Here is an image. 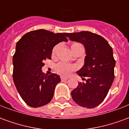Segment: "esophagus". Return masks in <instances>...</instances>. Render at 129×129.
Masks as SVG:
<instances>
[{
	"instance_id": "obj_1",
	"label": "esophagus",
	"mask_w": 129,
	"mask_h": 129,
	"mask_svg": "<svg viewBox=\"0 0 129 129\" xmlns=\"http://www.w3.org/2000/svg\"><path fill=\"white\" fill-rule=\"evenodd\" d=\"M61 81H66V80H68V77H61Z\"/></svg>"
}]
</instances>
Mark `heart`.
<instances>
[{
  "mask_svg": "<svg viewBox=\"0 0 129 129\" xmlns=\"http://www.w3.org/2000/svg\"><path fill=\"white\" fill-rule=\"evenodd\" d=\"M79 46H81V45H80L79 43H73L71 45V50H72V52H74L75 51L77 50V48L79 47ZM58 48V45H56L54 48H53L52 50V55H54L55 53H56V51ZM55 69H56V71L57 73L63 76H68L70 75V73L73 72V70H75V67L72 66V65H70L67 63H65V62H60L59 63H57L55 66Z\"/></svg>",
  "mask_w": 129,
  "mask_h": 129,
  "instance_id": "1",
  "label": "heart"
}]
</instances>
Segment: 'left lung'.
I'll list each match as a JSON object with an SVG mask.
<instances>
[{"mask_svg":"<svg viewBox=\"0 0 129 129\" xmlns=\"http://www.w3.org/2000/svg\"><path fill=\"white\" fill-rule=\"evenodd\" d=\"M70 41L80 43L85 48L84 64L77 72L79 77H86V82H79L71 92L75 102L88 108H95L102 102L114 80L115 61L108 41L88 31L66 33Z\"/></svg>","mask_w":129,"mask_h":129,"instance_id":"obj_1","label":"left lung"}]
</instances>
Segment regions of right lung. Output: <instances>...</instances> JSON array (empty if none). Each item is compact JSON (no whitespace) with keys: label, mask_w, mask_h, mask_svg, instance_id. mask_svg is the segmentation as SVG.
<instances>
[{"label":"right lung","mask_w":129,"mask_h":129,"mask_svg":"<svg viewBox=\"0 0 129 129\" xmlns=\"http://www.w3.org/2000/svg\"><path fill=\"white\" fill-rule=\"evenodd\" d=\"M68 39L66 33L37 29L24 34L16 45L13 56V79L19 95L27 104L37 108L47 104L54 95L60 76L42 72L43 61L51 59L53 48Z\"/></svg>","instance_id":"obj_1"}]
</instances>
